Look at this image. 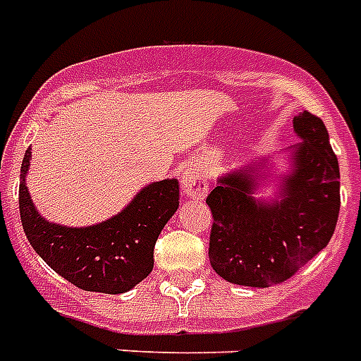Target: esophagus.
<instances>
[{
	"label": "esophagus",
	"instance_id": "34e87169",
	"mask_svg": "<svg viewBox=\"0 0 361 361\" xmlns=\"http://www.w3.org/2000/svg\"><path fill=\"white\" fill-rule=\"evenodd\" d=\"M181 183H183V192H185L189 198H196V200H202L204 196L207 195V178L204 174L202 169L198 166H189L183 176H181Z\"/></svg>",
	"mask_w": 361,
	"mask_h": 361
}]
</instances>
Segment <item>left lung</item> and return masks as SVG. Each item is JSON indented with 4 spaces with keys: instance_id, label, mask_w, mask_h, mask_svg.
<instances>
[{
    "instance_id": "obj_1",
    "label": "left lung",
    "mask_w": 361,
    "mask_h": 361,
    "mask_svg": "<svg viewBox=\"0 0 361 361\" xmlns=\"http://www.w3.org/2000/svg\"><path fill=\"white\" fill-rule=\"evenodd\" d=\"M304 142L295 148V172L282 200H254L247 172L224 176L206 198L213 222L209 263L231 283H282L326 247L339 215V165L324 122L310 111L293 120Z\"/></svg>"
}]
</instances>
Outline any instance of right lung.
<instances>
[{
    "label": "right lung",
    "instance_id": "right-lung-1",
    "mask_svg": "<svg viewBox=\"0 0 361 361\" xmlns=\"http://www.w3.org/2000/svg\"><path fill=\"white\" fill-rule=\"evenodd\" d=\"M31 159L27 148L20 174V216L31 247L57 274L83 291H130L154 269V247L180 206L176 180L145 187L122 213L89 228H66L44 221L35 209L25 174Z\"/></svg>",
    "mask_w": 361,
    "mask_h": 361
}]
</instances>
